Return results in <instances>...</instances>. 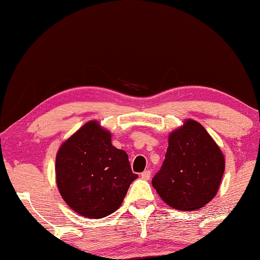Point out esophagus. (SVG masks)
<instances>
[{
    "label": "esophagus",
    "mask_w": 260,
    "mask_h": 260,
    "mask_svg": "<svg viewBox=\"0 0 260 260\" xmlns=\"http://www.w3.org/2000/svg\"><path fill=\"white\" fill-rule=\"evenodd\" d=\"M150 176H151L150 170H144V172L141 174V177L143 180H149V179H150Z\"/></svg>",
    "instance_id": "34e87169"
}]
</instances>
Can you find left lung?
Listing matches in <instances>:
<instances>
[{
  "instance_id": "8db88e82",
  "label": "left lung",
  "mask_w": 260,
  "mask_h": 260,
  "mask_svg": "<svg viewBox=\"0 0 260 260\" xmlns=\"http://www.w3.org/2000/svg\"><path fill=\"white\" fill-rule=\"evenodd\" d=\"M225 159L201 124L188 119L169 136L161 169L152 186L162 200L180 211H195L218 193Z\"/></svg>"
}]
</instances>
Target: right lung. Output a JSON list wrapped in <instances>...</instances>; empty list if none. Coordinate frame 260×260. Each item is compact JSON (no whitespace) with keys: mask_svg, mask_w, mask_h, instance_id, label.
I'll list each match as a JSON object with an SVG mask.
<instances>
[{"mask_svg":"<svg viewBox=\"0 0 260 260\" xmlns=\"http://www.w3.org/2000/svg\"><path fill=\"white\" fill-rule=\"evenodd\" d=\"M56 183L66 204L87 218H104L119 208L137 174L111 135L92 120L60 147Z\"/></svg>","mask_w":260,"mask_h":260,"instance_id":"right-lung-1","label":"right lung"}]
</instances>
